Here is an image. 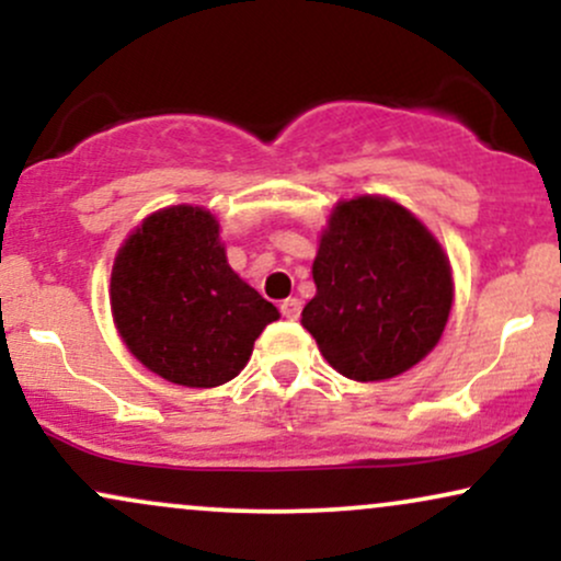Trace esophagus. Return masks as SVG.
Masks as SVG:
<instances>
[{"instance_id": "obj_1", "label": "esophagus", "mask_w": 561, "mask_h": 561, "mask_svg": "<svg viewBox=\"0 0 561 561\" xmlns=\"http://www.w3.org/2000/svg\"><path fill=\"white\" fill-rule=\"evenodd\" d=\"M300 308H302V302H300L298 298H287V300H282V302H279L282 317L289 319V321H295V319L300 317Z\"/></svg>"}]
</instances>
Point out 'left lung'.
<instances>
[{"label": "left lung", "mask_w": 561, "mask_h": 561, "mask_svg": "<svg viewBox=\"0 0 561 561\" xmlns=\"http://www.w3.org/2000/svg\"><path fill=\"white\" fill-rule=\"evenodd\" d=\"M313 282L302 327L321 356L358 382L390 379L422 362L440 340L454 300L440 244L385 197L347 199L332 210Z\"/></svg>", "instance_id": "obj_1"}]
</instances>
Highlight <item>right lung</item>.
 I'll list each match as a JSON object with an SVG mask.
<instances>
[{
	"label": "right lung",
	"mask_w": 561,
	"mask_h": 561,
	"mask_svg": "<svg viewBox=\"0 0 561 561\" xmlns=\"http://www.w3.org/2000/svg\"><path fill=\"white\" fill-rule=\"evenodd\" d=\"M113 319L150 371L186 388L234 379L255 337L279 311L229 268L216 218L173 205L152 214L118 250Z\"/></svg>",
	"instance_id": "1"
}]
</instances>
